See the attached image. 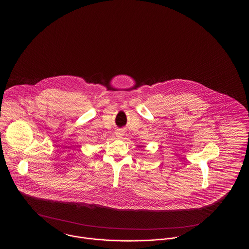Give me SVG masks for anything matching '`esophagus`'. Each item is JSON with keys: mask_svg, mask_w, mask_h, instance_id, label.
Returning <instances> with one entry per match:
<instances>
[{"mask_svg": "<svg viewBox=\"0 0 249 249\" xmlns=\"http://www.w3.org/2000/svg\"><path fill=\"white\" fill-rule=\"evenodd\" d=\"M115 134H116V136H117V138H122L123 137V135H124V130H121V129H119V130H117V131L115 132Z\"/></svg>", "mask_w": 249, "mask_h": 249, "instance_id": "34e87169", "label": "esophagus"}]
</instances>
